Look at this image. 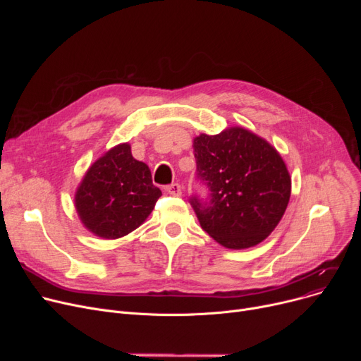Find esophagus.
<instances>
[{
    "mask_svg": "<svg viewBox=\"0 0 361 361\" xmlns=\"http://www.w3.org/2000/svg\"><path fill=\"white\" fill-rule=\"evenodd\" d=\"M165 192H166L168 195H171V196H181L183 188H181L180 184L173 183V184H169V185L165 187Z\"/></svg>",
    "mask_w": 361,
    "mask_h": 361,
    "instance_id": "esophagus-1",
    "label": "esophagus"
}]
</instances>
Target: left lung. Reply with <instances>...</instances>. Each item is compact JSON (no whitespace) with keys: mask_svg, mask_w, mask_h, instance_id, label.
Segmentation results:
<instances>
[{"mask_svg":"<svg viewBox=\"0 0 361 361\" xmlns=\"http://www.w3.org/2000/svg\"><path fill=\"white\" fill-rule=\"evenodd\" d=\"M196 178L209 195L190 197L202 228L224 247L247 249L281 221L291 178L281 155L252 131L231 127L193 142Z\"/></svg>","mask_w":361,"mask_h":361,"instance_id":"obj_1","label":"left lung"}]
</instances>
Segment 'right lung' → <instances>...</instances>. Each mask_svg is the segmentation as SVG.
<instances>
[{"instance_id":"1","label":"right lung","mask_w":361,"mask_h":361,"mask_svg":"<svg viewBox=\"0 0 361 361\" xmlns=\"http://www.w3.org/2000/svg\"><path fill=\"white\" fill-rule=\"evenodd\" d=\"M161 195L149 166L133 158L130 145L123 143L87 169L75 193V209L89 231L114 240L143 224Z\"/></svg>"}]
</instances>
